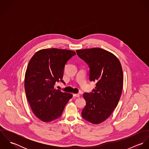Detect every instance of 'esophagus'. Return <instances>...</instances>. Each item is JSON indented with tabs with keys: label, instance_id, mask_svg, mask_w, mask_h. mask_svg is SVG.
I'll list each match as a JSON object with an SVG mask.
<instances>
[{
	"label": "esophagus",
	"instance_id": "34e87169",
	"mask_svg": "<svg viewBox=\"0 0 149 149\" xmlns=\"http://www.w3.org/2000/svg\"><path fill=\"white\" fill-rule=\"evenodd\" d=\"M73 96L74 97H80V95H79V93H77V94L74 93V94H73Z\"/></svg>",
	"mask_w": 149,
	"mask_h": 149
}]
</instances>
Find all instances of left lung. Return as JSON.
I'll return each mask as SVG.
<instances>
[{
  "instance_id": "1",
  "label": "left lung",
  "mask_w": 149,
  "mask_h": 149,
  "mask_svg": "<svg viewBox=\"0 0 149 149\" xmlns=\"http://www.w3.org/2000/svg\"><path fill=\"white\" fill-rule=\"evenodd\" d=\"M76 52L90 68L89 80L96 83L92 92L83 95L86 105L81 115L86 120L99 124L111 115L120 98L123 84L122 65L114 54L101 48Z\"/></svg>"
}]
</instances>
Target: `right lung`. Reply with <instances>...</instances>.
<instances>
[{
  "mask_svg": "<svg viewBox=\"0 0 149 149\" xmlns=\"http://www.w3.org/2000/svg\"><path fill=\"white\" fill-rule=\"evenodd\" d=\"M75 52L56 48L42 49L30 60L25 73L24 89L27 99L34 115L44 122L61 116L64 107L72 97L69 93L54 88L62 80L67 61Z\"/></svg>",
  "mask_w": 149,
  "mask_h": 149,
  "instance_id": "right-lung-1",
  "label": "right lung"
}]
</instances>
